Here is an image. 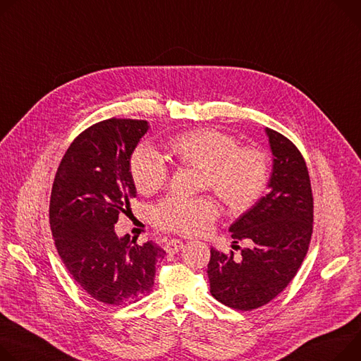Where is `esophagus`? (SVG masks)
<instances>
[{
    "mask_svg": "<svg viewBox=\"0 0 361 361\" xmlns=\"http://www.w3.org/2000/svg\"><path fill=\"white\" fill-rule=\"evenodd\" d=\"M183 246H184V243H183L181 240L173 239V240H169V242L166 243V250H167L169 253H177V252L181 250Z\"/></svg>",
    "mask_w": 361,
    "mask_h": 361,
    "instance_id": "obj_1",
    "label": "esophagus"
}]
</instances>
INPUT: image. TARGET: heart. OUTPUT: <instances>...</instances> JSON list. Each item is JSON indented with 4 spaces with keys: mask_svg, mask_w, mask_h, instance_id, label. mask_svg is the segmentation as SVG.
Listing matches in <instances>:
<instances>
[{
    "mask_svg": "<svg viewBox=\"0 0 361 361\" xmlns=\"http://www.w3.org/2000/svg\"><path fill=\"white\" fill-rule=\"evenodd\" d=\"M170 154L183 166L203 170V188H210L233 212L252 207L269 183L271 166L264 149L240 147L235 137L216 129H194L169 141ZM169 167L162 155L149 145H140L130 158V176L137 190L152 194L169 181ZM219 210L207 197H169L152 213L164 231L183 235L206 232Z\"/></svg>",
    "mask_w": 361,
    "mask_h": 361,
    "instance_id": "1",
    "label": "heart"
}]
</instances>
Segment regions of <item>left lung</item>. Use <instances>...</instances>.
I'll return each instance as SVG.
<instances>
[{
  "mask_svg": "<svg viewBox=\"0 0 361 361\" xmlns=\"http://www.w3.org/2000/svg\"><path fill=\"white\" fill-rule=\"evenodd\" d=\"M272 152L269 192L231 227L245 240L240 260L212 247L207 275L213 297L239 311L272 301L297 275L312 235L314 200L307 164L288 138L267 128Z\"/></svg>",
  "mask_w": 361,
  "mask_h": 361,
  "instance_id": "8db88e82",
  "label": "left lung"
}]
</instances>
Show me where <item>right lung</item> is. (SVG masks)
<instances>
[{"label":"right lung","instance_id":"add662e5","mask_svg":"<svg viewBox=\"0 0 361 361\" xmlns=\"http://www.w3.org/2000/svg\"><path fill=\"white\" fill-rule=\"evenodd\" d=\"M148 128L116 118L89 126L63 155L51 188L50 227L64 267L93 300L114 307L148 295L166 256L152 242L133 245L115 232L137 195L130 155Z\"/></svg>","mask_w":361,"mask_h":361}]
</instances>
